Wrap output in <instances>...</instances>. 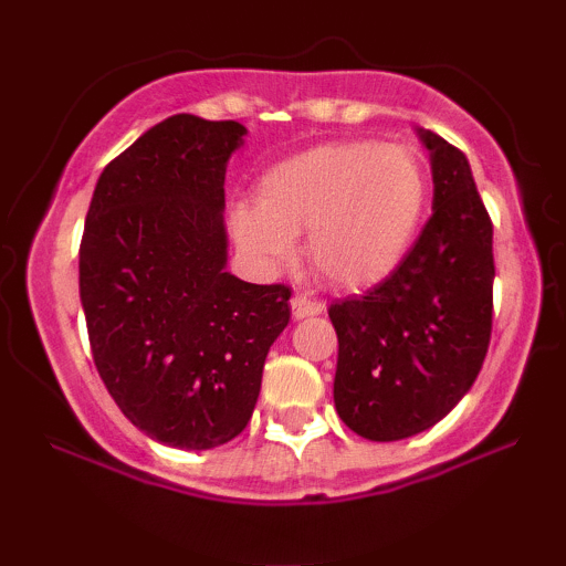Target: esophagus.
<instances>
[{"instance_id":"1","label":"esophagus","mask_w":566,"mask_h":566,"mask_svg":"<svg viewBox=\"0 0 566 566\" xmlns=\"http://www.w3.org/2000/svg\"><path fill=\"white\" fill-rule=\"evenodd\" d=\"M290 308H292V316H295V319H308V316L324 314V303L311 301V297H305V295L292 297Z\"/></svg>"}]
</instances>
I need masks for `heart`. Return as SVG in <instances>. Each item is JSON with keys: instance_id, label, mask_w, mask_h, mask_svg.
Wrapping results in <instances>:
<instances>
[{"instance_id": "heart-1", "label": "heart", "mask_w": 566, "mask_h": 566, "mask_svg": "<svg viewBox=\"0 0 566 566\" xmlns=\"http://www.w3.org/2000/svg\"><path fill=\"white\" fill-rule=\"evenodd\" d=\"M428 205V175L412 148L340 140L276 161L258 180V205L231 216L237 244L265 271L292 263L308 231L314 269L340 290H367L399 269Z\"/></svg>"}]
</instances>
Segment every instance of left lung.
Instances as JSON below:
<instances>
[{"label":"left lung","mask_w":566,"mask_h":566,"mask_svg":"<svg viewBox=\"0 0 566 566\" xmlns=\"http://www.w3.org/2000/svg\"><path fill=\"white\" fill-rule=\"evenodd\" d=\"M431 159L423 233L386 282L329 305L335 409L369 441L437 426L471 391L492 333V223L463 151L418 127Z\"/></svg>","instance_id":"left-lung-1"}]
</instances>
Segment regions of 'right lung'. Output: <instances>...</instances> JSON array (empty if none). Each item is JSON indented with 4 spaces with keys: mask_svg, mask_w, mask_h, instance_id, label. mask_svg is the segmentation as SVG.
<instances>
[{
    "mask_svg": "<svg viewBox=\"0 0 566 566\" xmlns=\"http://www.w3.org/2000/svg\"><path fill=\"white\" fill-rule=\"evenodd\" d=\"M239 122L175 114L97 178L80 247L93 359L125 418L178 450L244 431L290 287L233 276L226 167Z\"/></svg>",
    "mask_w": 566,
    "mask_h": 566,
    "instance_id": "1",
    "label": "right lung"
}]
</instances>
